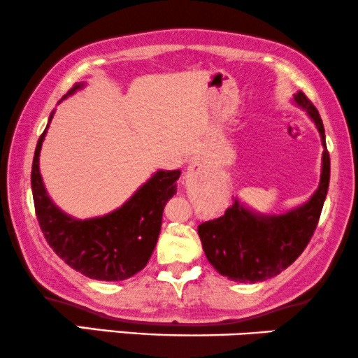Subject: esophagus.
Instances as JSON below:
<instances>
[{"mask_svg": "<svg viewBox=\"0 0 358 358\" xmlns=\"http://www.w3.org/2000/svg\"><path fill=\"white\" fill-rule=\"evenodd\" d=\"M201 166H203V165H201V162H200V160H195V162H192V165H190V168H198V170H200Z\"/></svg>", "mask_w": 358, "mask_h": 358, "instance_id": "obj_1", "label": "esophagus"}]
</instances>
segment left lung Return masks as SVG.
<instances>
[{
	"label": "left lung",
	"mask_w": 358,
	"mask_h": 358,
	"mask_svg": "<svg viewBox=\"0 0 358 358\" xmlns=\"http://www.w3.org/2000/svg\"><path fill=\"white\" fill-rule=\"evenodd\" d=\"M310 115L324 145L322 175L307 203L283 215L250 212L235 198L225 215L198 225L203 252L213 268L234 282L255 283L278 275L302 255L320 218L330 182V155L318 110L302 92L294 96Z\"/></svg>",
	"instance_id": "1"
}]
</instances>
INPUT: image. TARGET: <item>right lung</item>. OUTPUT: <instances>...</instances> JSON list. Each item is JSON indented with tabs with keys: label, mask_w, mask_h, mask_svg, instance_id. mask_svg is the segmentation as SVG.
<instances>
[{
	"label": "right lung",
	"mask_w": 358,
	"mask_h": 358,
	"mask_svg": "<svg viewBox=\"0 0 358 358\" xmlns=\"http://www.w3.org/2000/svg\"><path fill=\"white\" fill-rule=\"evenodd\" d=\"M83 83H76L63 96H70ZM53 113L50 115V122ZM48 122V123H50ZM45 131L38 140L31 168L34 212L46 242L64 264L94 280L118 282L145 268L162 230L163 208L176 193L180 170L157 171L127 203L105 217L76 220L56 206L45 190L40 175V152Z\"/></svg>",
	"instance_id": "1"
}]
</instances>
